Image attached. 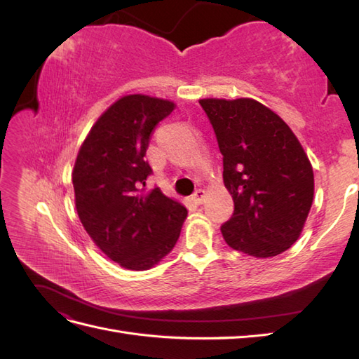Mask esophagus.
Instances as JSON below:
<instances>
[{
    "label": "esophagus",
    "mask_w": 359,
    "mask_h": 359,
    "mask_svg": "<svg viewBox=\"0 0 359 359\" xmlns=\"http://www.w3.org/2000/svg\"><path fill=\"white\" fill-rule=\"evenodd\" d=\"M203 198H205V191H203V190H196V191L193 193V196H191L193 202L196 203V205H202Z\"/></svg>",
    "instance_id": "obj_1"
}]
</instances>
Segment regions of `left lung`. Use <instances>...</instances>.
Returning a JSON list of instances; mask_svg holds the SVG:
<instances>
[{
	"instance_id": "left-lung-1",
	"label": "left lung",
	"mask_w": 359,
	"mask_h": 359,
	"mask_svg": "<svg viewBox=\"0 0 359 359\" xmlns=\"http://www.w3.org/2000/svg\"><path fill=\"white\" fill-rule=\"evenodd\" d=\"M223 154L233 214L222 224L227 245L255 257L277 256L298 240L311 208L314 177L297 136L252 99H203Z\"/></svg>"
}]
</instances>
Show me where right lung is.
Returning a JSON list of instances; mask_svg holds the SVG:
<instances>
[{
  "label": "right lung",
  "instance_id": "1",
  "mask_svg": "<svg viewBox=\"0 0 359 359\" xmlns=\"http://www.w3.org/2000/svg\"><path fill=\"white\" fill-rule=\"evenodd\" d=\"M172 102L133 94L115 102L82 144L73 169L76 210L102 252L123 268L156 265L177 244L186 206L145 191L153 173L145 160L149 136L170 115Z\"/></svg>",
  "mask_w": 359,
  "mask_h": 359
}]
</instances>
